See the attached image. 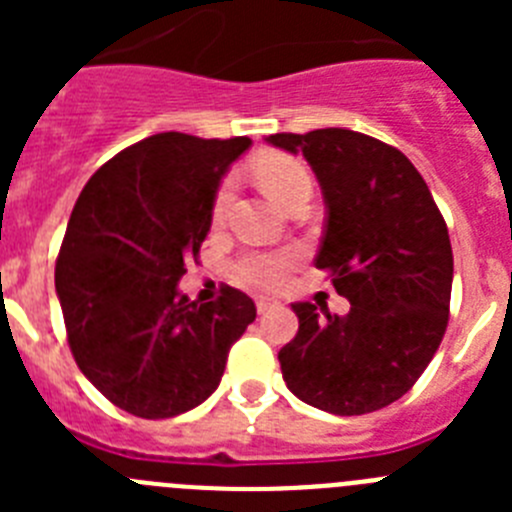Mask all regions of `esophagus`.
Returning <instances> with one entry per match:
<instances>
[{"instance_id":"34e87169","label":"esophagus","mask_w":512,"mask_h":512,"mask_svg":"<svg viewBox=\"0 0 512 512\" xmlns=\"http://www.w3.org/2000/svg\"><path fill=\"white\" fill-rule=\"evenodd\" d=\"M282 305V302L277 300V297H256V310L264 315V312H271V310H277V307Z\"/></svg>"}]
</instances>
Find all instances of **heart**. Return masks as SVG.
Wrapping results in <instances>:
<instances>
[{"instance_id": "1", "label": "heart", "mask_w": 512, "mask_h": 512, "mask_svg": "<svg viewBox=\"0 0 512 512\" xmlns=\"http://www.w3.org/2000/svg\"><path fill=\"white\" fill-rule=\"evenodd\" d=\"M253 176L256 182L264 187L271 200L287 207L289 202L300 197L302 192H310L312 179L307 174L305 166L292 156L284 153H266L253 161ZM235 182L230 176H225L212 200V223H223L225 212H228L230 200H233ZM295 264V253L292 251H279V253H246L241 259L235 261L233 274L238 282L248 284V287H279L287 277L289 266Z\"/></svg>"}]
</instances>
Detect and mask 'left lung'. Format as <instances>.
<instances>
[{
    "label": "left lung",
    "mask_w": 512,
    "mask_h": 512,
    "mask_svg": "<svg viewBox=\"0 0 512 512\" xmlns=\"http://www.w3.org/2000/svg\"><path fill=\"white\" fill-rule=\"evenodd\" d=\"M300 151L318 176L325 233L315 266L348 315L295 302L297 336L279 351L284 382L333 415H364L418 382L449 325L454 253L449 228L410 158L346 128L266 138Z\"/></svg>",
    "instance_id": "left-lung-1"
}]
</instances>
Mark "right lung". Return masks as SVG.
I'll return each instance as SVG.
<instances>
[{
    "mask_svg": "<svg viewBox=\"0 0 512 512\" xmlns=\"http://www.w3.org/2000/svg\"><path fill=\"white\" fill-rule=\"evenodd\" d=\"M251 138L158 133L110 158L81 189L56 261L71 354L112 405L174 418L217 390L256 305L225 287L215 302L179 292L200 256L212 200Z\"/></svg>",
    "mask_w": 512,
    "mask_h": 512,
    "instance_id": "right-lung-1",
    "label": "right lung"
}]
</instances>
